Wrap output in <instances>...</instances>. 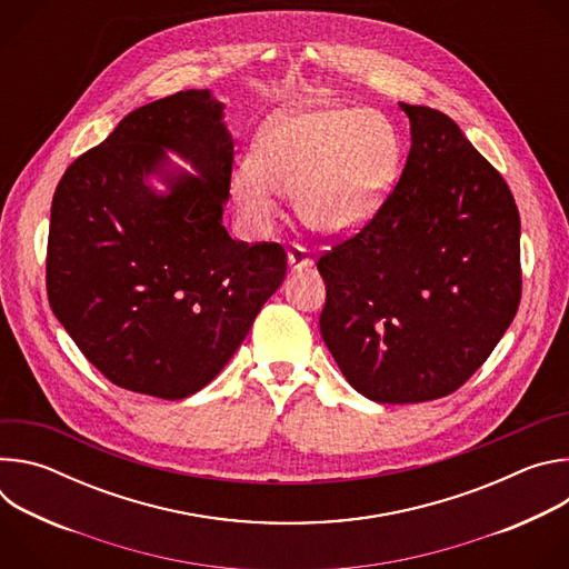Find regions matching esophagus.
I'll use <instances>...</instances> for the list:
<instances>
[{
    "label": "esophagus",
    "mask_w": 569,
    "mask_h": 569,
    "mask_svg": "<svg viewBox=\"0 0 569 569\" xmlns=\"http://www.w3.org/2000/svg\"><path fill=\"white\" fill-rule=\"evenodd\" d=\"M288 266H290L292 272H301V270L310 268L312 261H310L308 252H306L301 246H292V248L288 250Z\"/></svg>",
    "instance_id": "obj_1"
}]
</instances>
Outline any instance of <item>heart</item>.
I'll use <instances>...</instances> for the list:
<instances>
[{
    "mask_svg": "<svg viewBox=\"0 0 569 569\" xmlns=\"http://www.w3.org/2000/svg\"><path fill=\"white\" fill-rule=\"evenodd\" d=\"M400 164L391 123L362 108L283 110L259 130L252 169L231 176L233 202L252 229L277 218L272 193L292 196L297 218L321 236L365 227L385 204Z\"/></svg>",
    "mask_w": 569,
    "mask_h": 569,
    "instance_id": "b5f03b06",
    "label": "heart"
}]
</instances>
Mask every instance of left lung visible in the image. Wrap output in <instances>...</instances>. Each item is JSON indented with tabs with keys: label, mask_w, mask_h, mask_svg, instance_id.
Wrapping results in <instances>:
<instances>
[{
	"label": "left lung",
	"mask_w": 569,
	"mask_h": 569,
	"mask_svg": "<svg viewBox=\"0 0 569 569\" xmlns=\"http://www.w3.org/2000/svg\"><path fill=\"white\" fill-rule=\"evenodd\" d=\"M410 154L373 220L317 261L319 331L376 402L448 396L491 356L520 303V216L502 176L439 110L398 103Z\"/></svg>",
	"instance_id": "left-lung-1"
}]
</instances>
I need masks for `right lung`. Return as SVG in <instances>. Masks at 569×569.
I'll use <instances>...</instances> for the list:
<instances>
[{"label": "right lung", "instance_id": "add662e5", "mask_svg": "<svg viewBox=\"0 0 569 569\" xmlns=\"http://www.w3.org/2000/svg\"><path fill=\"white\" fill-rule=\"evenodd\" d=\"M231 161L224 103L187 90L123 117L53 193L51 310L123 389L164 400L200 391L283 283L281 246L236 242L222 224Z\"/></svg>", "mask_w": 569, "mask_h": 569}]
</instances>
